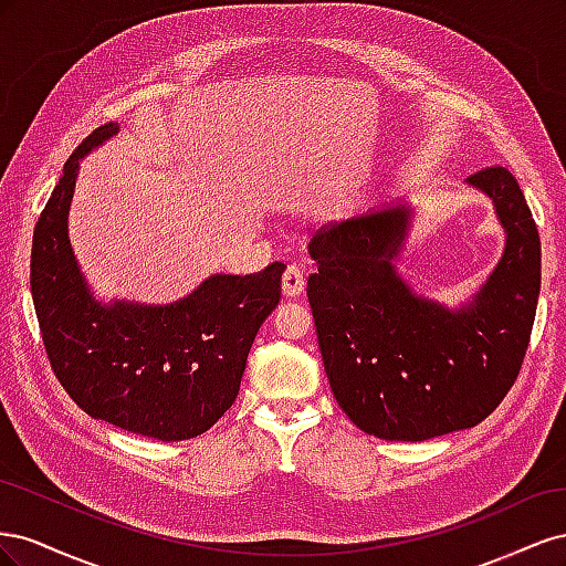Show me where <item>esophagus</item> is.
<instances>
[{
  "label": "esophagus",
  "instance_id": "obj_1",
  "mask_svg": "<svg viewBox=\"0 0 566 566\" xmlns=\"http://www.w3.org/2000/svg\"><path fill=\"white\" fill-rule=\"evenodd\" d=\"M281 285H283L285 297H300L304 293V273H302V269L297 264H287Z\"/></svg>",
  "mask_w": 566,
  "mask_h": 566
}]
</instances>
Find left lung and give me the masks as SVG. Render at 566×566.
<instances>
[{
    "label": "left lung",
    "instance_id": "1",
    "mask_svg": "<svg viewBox=\"0 0 566 566\" xmlns=\"http://www.w3.org/2000/svg\"><path fill=\"white\" fill-rule=\"evenodd\" d=\"M468 184L493 200L505 250L460 310L416 295L394 269L408 205L323 227L306 283L325 375L339 408L387 441H424L491 416L515 385L541 293V238L517 179L479 169Z\"/></svg>",
    "mask_w": 566,
    "mask_h": 566
}]
</instances>
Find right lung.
<instances>
[{
  "instance_id": "obj_1",
  "label": "right lung",
  "mask_w": 566,
  "mask_h": 566,
  "mask_svg": "<svg viewBox=\"0 0 566 566\" xmlns=\"http://www.w3.org/2000/svg\"><path fill=\"white\" fill-rule=\"evenodd\" d=\"M113 134L115 123L101 125L75 148L38 219L30 290L42 342L84 413L150 439H193L235 401L254 335L281 300L285 264L214 273L165 306L96 302L67 241V210L80 160Z\"/></svg>"
}]
</instances>
